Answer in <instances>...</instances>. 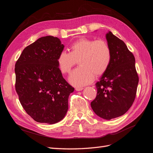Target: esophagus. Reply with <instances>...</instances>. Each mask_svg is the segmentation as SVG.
Wrapping results in <instances>:
<instances>
[{
	"label": "esophagus",
	"mask_w": 153,
	"mask_h": 153,
	"mask_svg": "<svg viewBox=\"0 0 153 153\" xmlns=\"http://www.w3.org/2000/svg\"><path fill=\"white\" fill-rule=\"evenodd\" d=\"M83 89H84V88H83V87H76V88H75L76 91H82Z\"/></svg>",
	"instance_id": "obj_1"
}]
</instances>
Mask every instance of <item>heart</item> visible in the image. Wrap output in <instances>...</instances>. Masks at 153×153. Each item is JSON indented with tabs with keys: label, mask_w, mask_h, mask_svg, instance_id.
Returning <instances> with one entry per match:
<instances>
[{
	"label": "heart",
	"mask_w": 153,
	"mask_h": 153,
	"mask_svg": "<svg viewBox=\"0 0 153 153\" xmlns=\"http://www.w3.org/2000/svg\"><path fill=\"white\" fill-rule=\"evenodd\" d=\"M111 60L112 52L106 41L83 38L71 44L69 52L60 53L57 63L62 73L69 74L78 61L79 67L71 73L69 81L73 85L81 87L91 83L94 75L105 73Z\"/></svg>",
	"instance_id": "1"
}]
</instances>
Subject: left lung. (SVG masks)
Masks as SVG:
<instances>
[{"label":"left lung","instance_id":"8db88e82","mask_svg":"<svg viewBox=\"0 0 153 153\" xmlns=\"http://www.w3.org/2000/svg\"><path fill=\"white\" fill-rule=\"evenodd\" d=\"M112 52L107 70L96 84L97 96L91 105L94 113L104 119L121 116L135 99L138 76L135 59L123 41L108 32L106 34Z\"/></svg>","mask_w":153,"mask_h":153}]
</instances>
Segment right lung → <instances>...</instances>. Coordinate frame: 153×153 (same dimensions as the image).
<instances>
[{
  "instance_id": "add662e5",
  "label": "right lung",
  "mask_w": 153,
  "mask_h": 153,
  "mask_svg": "<svg viewBox=\"0 0 153 153\" xmlns=\"http://www.w3.org/2000/svg\"><path fill=\"white\" fill-rule=\"evenodd\" d=\"M64 46L56 37H41L23 50L15 64V89L27 114L41 123L55 124L65 116L74 88L57 63Z\"/></svg>"
}]
</instances>
